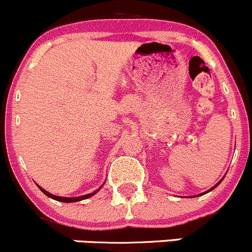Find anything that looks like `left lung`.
I'll return each mask as SVG.
<instances>
[{
  "instance_id": "obj_1",
  "label": "left lung",
  "mask_w": 252,
  "mask_h": 252,
  "mask_svg": "<svg viewBox=\"0 0 252 252\" xmlns=\"http://www.w3.org/2000/svg\"><path fill=\"white\" fill-rule=\"evenodd\" d=\"M222 180H223V178H222V179H220V182H218V183H217V184H216V185H215V187H212V188H211V189H210V190H207V191L202 192V194H199V195H204V194H206V192H210V191H211V190H213V189H215V188H217V187H218V185H220V182H222ZM191 197H194V196H191Z\"/></svg>"
}]
</instances>
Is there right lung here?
<instances>
[{"mask_svg": "<svg viewBox=\"0 0 252 252\" xmlns=\"http://www.w3.org/2000/svg\"><path fill=\"white\" fill-rule=\"evenodd\" d=\"M103 184H105V183H103ZM103 184L101 185V187L98 188L97 190H95V191H94V192H90V194H86V195H83V196H77V197H63V196H56V195L51 194V192H48V191H46V190H45V189H42V188L40 187V185H37V187L40 188V190H41V191L44 192L45 195H47L48 197H51V199H53V200H57V201H61V202H78V201H81V200H85V199H89V197L94 196V195H95L96 192H97L98 190H100L101 188L103 187Z\"/></svg>", "mask_w": 252, "mask_h": 252, "instance_id": "right-lung-1", "label": "right lung"}]
</instances>
